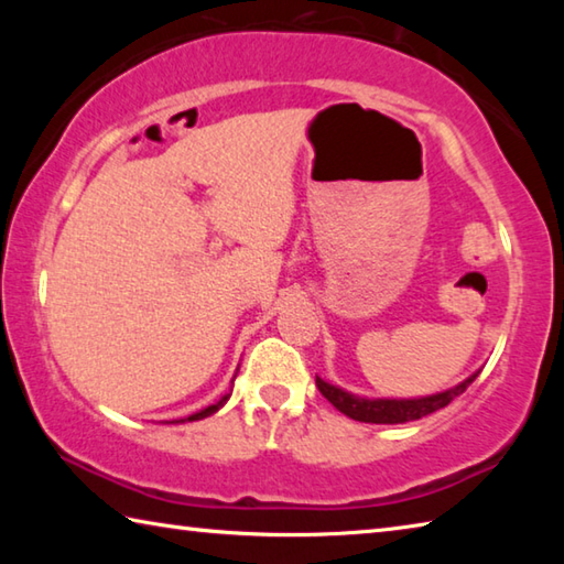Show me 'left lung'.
I'll list each match as a JSON object with an SVG mask.
<instances>
[{"label":"left lung","mask_w":564,"mask_h":564,"mask_svg":"<svg viewBox=\"0 0 564 564\" xmlns=\"http://www.w3.org/2000/svg\"><path fill=\"white\" fill-rule=\"evenodd\" d=\"M477 376H480V370L473 373L470 378H465L463 383L441 390V393L423 395V398H366V395L348 393V390H343L333 383H326V380L318 376H316V386L323 393V398H328L333 408H338L343 415L360 420V423L398 425V423H410V420H420L435 413V410L445 408L451 400L463 395L467 386H470Z\"/></svg>","instance_id":"1"}]
</instances>
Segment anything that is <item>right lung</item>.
Here are the masks:
<instances>
[{
  "mask_svg": "<svg viewBox=\"0 0 564 564\" xmlns=\"http://www.w3.org/2000/svg\"><path fill=\"white\" fill-rule=\"evenodd\" d=\"M228 398H231V390H228V393H226V395H221V398H218L214 405H208V408H204V410H198V413H194V415H188V417H181V423H184V420H188V423H191V420H202V417H208V415H214L218 408H224V405H226V400H228ZM176 423H178V420H176Z\"/></svg>",
  "mask_w": 564,
  "mask_h": 564,
  "instance_id": "add662e5",
  "label": "right lung"
}]
</instances>
